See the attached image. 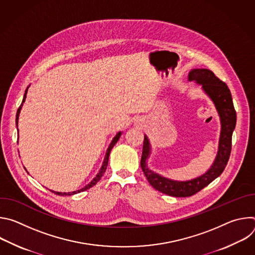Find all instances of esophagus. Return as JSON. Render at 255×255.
<instances>
[{"label": "esophagus", "instance_id": "1", "mask_svg": "<svg viewBox=\"0 0 255 255\" xmlns=\"http://www.w3.org/2000/svg\"><path fill=\"white\" fill-rule=\"evenodd\" d=\"M135 123H136L137 125H140V126H141L142 124H144V120H143V119H137Z\"/></svg>", "mask_w": 255, "mask_h": 255}]
</instances>
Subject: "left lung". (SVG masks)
<instances>
[{
	"label": "left lung",
	"instance_id": "left-lung-1",
	"mask_svg": "<svg viewBox=\"0 0 255 255\" xmlns=\"http://www.w3.org/2000/svg\"><path fill=\"white\" fill-rule=\"evenodd\" d=\"M189 81H194L202 87L203 92L211 99L220 118L221 131L218 151L210 168L203 174L188 180H175L154 172L148 167L147 160L151 154V144L144 135L141 168L148 183L162 194L172 197H191L219 176L225 169L231 153L232 134L236 126V112L230 90L227 85L218 79L214 72L207 68H194L188 75Z\"/></svg>",
	"mask_w": 255,
	"mask_h": 255
}]
</instances>
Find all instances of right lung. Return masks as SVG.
<instances>
[{"instance_id":"obj_1","label":"right lung","mask_w":255,"mask_h":255,"mask_svg":"<svg viewBox=\"0 0 255 255\" xmlns=\"http://www.w3.org/2000/svg\"><path fill=\"white\" fill-rule=\"evenodd\" d=\"M29 87H30V86H28V87H27V89H26V91H25V94H24V97H23L22 104H21V106L18 108V111H17V114H16V126H17V127H18L19 115H20V112H21V109H22L23 103H24V102H25V100H26V95H27V92H28ZM18 133H19V130H18ZM121 135H122V131L118 132V133L115 135V137L112 139V141H111L110 145H109V147H108V149H107V151H106V154H105V157H104V161H103V164H102V166H101V168H100L99 172L97 173V175H96V176H95V177L90 181V183H89L87 186H85V187H84L83 189H81V190H78V191H75V192H69V193H61V192H54V191H51V192H52V193H54V194H56V195H58V196H72V195L79 194V193H81V192L87 191V190H89L90 188H92L93 186H95V185L98 183V181L101 179V177L103 176L104 172L106 171L107 166H108V161H109V155H110L112 148L114 147V145L118 142V140H119V138H120V136H121ZM24 168H25V167H24ZM26 170H27V169H26Z\"/></svg>"}]
</instances>
